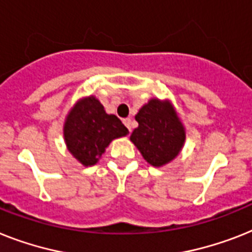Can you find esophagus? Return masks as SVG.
I'll use <instances>...</instances> for the list:
<instances>
[{"mask_svg":"<svg viewBox=\"0 0 252 252\" xmlns=\"http://www.w3.org/2000/svg\"><path fill=\"white\" fill-rule=\"evenodd\" d=\"M124 124H125V126H126V127L128 128V131H131V118L130 117L125 118Z\"/></svg>","mask_w":252,"mask_h":252,"instance_id":"obj_1","label":"esophagus"}]
</instances>
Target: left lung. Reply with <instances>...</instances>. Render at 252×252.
<instances>
[{"instance_id":"8db88e82","label":"left lung","mask_w":252,"mask_h":252,"mask_svg":"<svg viewBox=\"0 0 252 252\" xmlns=\"http://www.w3.org/2000/svg\"><path fill=\"white\" fill-rule=\"evenodd\" d=\"M135 120L139 126L130 139L147 162L158 167L175 158L184 144L186 132L171 104L152 99Z\"/></svg>"}]
</instances>
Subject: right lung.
<instances>
[{
  "label": "right lung",
  "instance_id": "1",
  "mask_svg": "<svg viewBox=\"0 0 252 252\" xmlns=\"http://www.w3.org/2000/svg\"><path fill=\"white\" fill-rule=\"evenodd\" d=\"M121 120L107 114L94 96L78 101L64 125L68 151L85 166L95 165L113 139L127 135Z\"/></svg>",
  "mask_w": 252,
  "mask_h": 252
}]
</instances>
